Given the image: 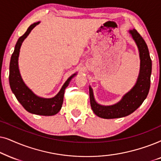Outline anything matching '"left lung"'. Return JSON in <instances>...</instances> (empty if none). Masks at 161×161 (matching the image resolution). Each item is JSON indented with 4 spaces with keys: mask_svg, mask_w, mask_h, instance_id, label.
Here are the masks:
<instances>
[{
    "mask_svg": "<svg viewBox=\"0 0 161 161\" xmlns=\"http://www.w3.org/2000/svg\"><path fill=\"white\" fill-rule=\"evenodd\" d=\"M129 33L138 47L140 57V71L136 85L129 92L122 96L119 102L113 105H102L96 102L93 89L89 86L90 102L93 113L102 119H111L127 116L136 110L146 99L150 87L152 60L148 47L136 29L129 30Z\"/></svg>",
    "mask_w": 161,
    "mask_h": 161,
    "instance_id": "obj_1",
    "label": "left lung"
}]
</instances>
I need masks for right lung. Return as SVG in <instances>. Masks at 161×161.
Masks as SVG:
<instances>
[{"instance_id": "obj_1", "label": "right lung", "mask_w": 161, "mask_h": 161, "mask_svg": "<svg viewBox=\"0 0 161 161\" xmlns=\"http://www.w3.org/2000/svg\"><path fill=\"white\" fill-rule=\"evenodd\" d=\"M40 22L34 23L28 28L27 31L23 36L19 38L14 47V52L11 57L9 65V85L12 93L21 105L25 108V110L32 114L40 115H53L59 112L63 103L64 93L65 90L68 86L70 80L77 74L75 73L68 78L62 87L59 93L52 98H42L40 97L33 93L31 89L23 82L21 77L18 67V57L20 54V49L22 46L23 42L28 37L36 25Z\"/></svg>"}]
</instances>
